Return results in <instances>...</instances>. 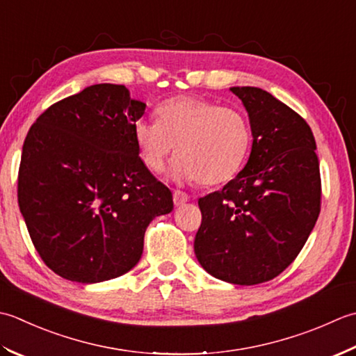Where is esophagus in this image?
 <instances>
[{
  "label": "esophagus",
  "instance_id": "obj_1",
  "mask_svg": "<svg viewBox=\"0 0 356 356\" xmlns=\"http://www.w3.org/2000/svg\"><path fill=\"white\" fill-rule=\"evenodd\" d=\"M188 201V195L183 191H175L173 192V204L175 206H183Z\"/></svg>",
  "mask_w": 356,
  "mask_h": 356
}]
</instances>
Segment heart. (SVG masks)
Instances as JSON below:
<instances>
[{
  "instance_id": "heart-1",
  "label": "heart",
  "mask_w": 356,
  "mask_h": 356,
  "mask_svg": "<svg viewBox=\"0 0 356 356\" xmlns=\"http://www.w3.org/2000/svg\"><path fill=\"white\" fill-rule=\"evenodd\" d=\"M156 121H138L135 143L143 163L161 172L177 146L172 175L202 186L227 183L243 169L252 147V126L238 108L197 97L172 98L156 107Z\"/></svg>"
}]
</instances>
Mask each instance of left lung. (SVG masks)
<instances>
[{"mask_svg": "<svg viewBox=\"0 0 356 356\" xmlns=\"http://www.w3.org/2000/svg\"><path fill=\"white\" fill-rule=\"evenodd\" d=\"M252 126L248 164L198 200L195 255L212 277L239 286L270 281L292 264L321 209L320 163L309 124L258 87H232Z\"/></svg>", "mask_w": 356, "mask_h": 356, "instance_id": "8db88e82", "label": "left lung"}]
</instances>
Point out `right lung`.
<instances>
[{"instance_id": "right-lung-1", "label": "right lung", "mask_w": 356, "mask_h": 356, "mask_svg": "<svg viewBox=\"0 0 356 356\" xmlns=\"http://www.w3.org/2000/svg\"><path fill=\"white\" fill-rule=\"evenodd\" d=\"M144 111L126 86L95 84L52 104L29 129L18 204L36 252L61 278L121 277L140 261L150 221L172 212V192L135 143Z\"/></svg>"}]
</instances>
